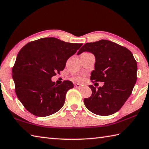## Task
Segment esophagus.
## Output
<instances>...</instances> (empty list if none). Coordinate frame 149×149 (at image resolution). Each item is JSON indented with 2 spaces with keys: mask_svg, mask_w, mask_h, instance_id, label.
Instances as JSON below:
<instances>
[{
  "mask_svg": "<svg viewBox=\"0 0 149 149\" xmlns=\"http://www.w3.org/2000/svg\"><path fill=\"white\" fill-rule=\"evenodd\" d=\"M74 87L75 88H81V85L79 84H74Z\"/></svg>",
  "mask_w": 149,
  "mask_h": 149,
  "instance_id": "1",
  "label": "esophagus"
}]
</instances>
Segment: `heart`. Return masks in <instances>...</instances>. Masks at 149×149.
I'll return each instance as SVG.
<instances>
[{"instance_id": "heart-1", "label": "heart", "mask_w": 149, "mask_h": 149, "mask_svg": "<svg viewBox=\"0 0 149 149\" xmlns=\"http://www.w3.org/2000/svg\"><path fill=\"white\" fill-rule=\"evenodd\" d=\"M74 79L76 81H81V80H82V79H81V77H75V78H74Z\"/></svg>"}]
</instances>
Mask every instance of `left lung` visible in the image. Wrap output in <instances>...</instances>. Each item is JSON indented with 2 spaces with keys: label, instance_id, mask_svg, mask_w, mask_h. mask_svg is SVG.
I'll use <instances>...</instances> for the list:
<instances>
[{
  "label": "left lung",
  "instance_id": "8db88e82",
  "mask_svg": "<svg viewBox=\"0 0 149 149\" xmlns=\"http://www.w3.org/2000/svg\"><path fill=\"white\" fill-rule=\"evenodd\" d=\"M83 52L92 53L95 58L90 79L104 82L98 89L90 85L92 94L84 99V105L96 115H113L131 95L137 79V63L129 49L106 40L86 43L77 54Z\"/></svg>",
  "mask_w": 149,
  "mask_h": 149
}]
</instances>
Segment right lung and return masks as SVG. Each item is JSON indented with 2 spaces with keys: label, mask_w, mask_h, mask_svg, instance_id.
Returning a JSON list of instances; mask_svg holds the SVG:
<instances>
[{
  "label": "right lung",
  "mask_w": 149,
  "mask_h": 149,
  "mask_svg": "<svg viewBox=\"0 0 149 149\" xmlns=\"http://www.w3.org/2000/svg\"><path fill=\"white\" fill-rule=\"evenodd\" d=\"M82 45L43 38L29 42L20 50L12 69V77L16 94L28 111L44 117L63 106L66 92L74 84L65 81L58 85L51 78L65 68L68 59Z\"/></svg>",
  "instance_id": "1"
}]
</instances>
